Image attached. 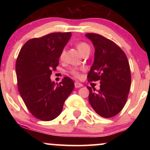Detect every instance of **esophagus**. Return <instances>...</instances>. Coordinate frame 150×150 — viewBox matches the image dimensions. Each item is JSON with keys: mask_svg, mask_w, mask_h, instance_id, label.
I'll list each match as a JSON object with an SVG mask.
<instances>
[{"mask_svg": "<svg viewBox=\"0 0 150 150\" xmlns=\"http://www.w3.org/2000/svg\"><path fill=\"white\" fill-rule=\"evenodd\" d=\"M82 86H83V85H82V84L80 83V82H75V88H80V87H82Z\"/></svg>", "mask_w": 150, "mask_h": 150, "instance_id": "esophagus-1", "label": "esophagus"}]
</instances>
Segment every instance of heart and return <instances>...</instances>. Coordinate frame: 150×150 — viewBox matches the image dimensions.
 I'll return each mask as SVG.
<instances>
[{
  "label": "heart",
  "mask_w": 150,
  "mask_h": 150,
  "mask_svg": "<svg viewBox=\"0 0 150 150\" xmlns=\"http://www.w3.org/2000/svg\"><path fill=\"white\" fill-rule=\"evenodd\" d=\"M76 47L77 50H78V51L81 53V54H82V53L85 52V51H87V50H89V46L85 42L78 43V44H77ZM64 54H65V51H63L61 53V56H60V58H61V59H62V58H63ZM70 72H71L72 75H74L75 77H80V73H79L78 70L77 69H73Z\"/></svg>",
  "instance_id": "1"
}]
</instances>
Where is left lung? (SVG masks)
I'll list each match as a JSON object with an SVG mask.
<instances>
[{
    "instance_id": "left-lung-1",
    "label": "left lung",
    "mask_w": 150,
    "mask_h": 150,
    "mask_svg": "<svg viewBox=\"0 0 150 150\" xmlns=\"http://www.w3.org/2000/svg\"><path fill=\"white\" fill-rule=\"evenodd\" d=\"M94 47V59L87 78L100 81L99 90L87 87L89 101L95 112L104 118H111L123 109L131 83L130 65L118 46L97 34H86Z\"/></svg>"
}]
</instances>
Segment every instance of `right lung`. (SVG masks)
I'll list each match as a JSON object with an SVG mask.
<instances>
[{
	"label": "right lung",
	"instance_id": "right-lung-1",
	"mask_svg": "<svg viewBox=\"0 0 150 150\" xmlns=\"http://www.w3.org/2000/svg\"><path fill=\"white\" fill-rule=\"evenodd\" d=\"M71 36V32H56L34 38L19 53L15 65L19 92L29 111L39 120L49 121L59 116L75 87L68 77L59 84L50 78Z\"/></svg>",
	"mask_w": 150,
	"mask_h": 150
}]
</instances>
